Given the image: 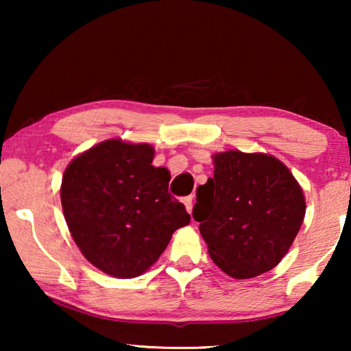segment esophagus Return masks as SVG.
I'll list each match as a JSON object with an SVG mask.
<instances>
[{"instance_id": "obj_1", "label": "esophagus", "mask_w": 351, "mask_h": 351, "mask_svg": "<svg viewBox=\"0 0 351 351\" xmlns=\"http://www.w3.org/2000/svg\"><path fill=\"white\" fill-rule=\"evenodd\" d=\"M184 203H185V208H186V210H189V213L191 214V210H193V196H185L184 198Z\"/></svg>"}]
</instances>
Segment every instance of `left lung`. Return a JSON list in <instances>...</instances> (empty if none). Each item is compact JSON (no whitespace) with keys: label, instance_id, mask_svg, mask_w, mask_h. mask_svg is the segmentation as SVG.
Segmentation results:
<instances>
[{"label":"left lung","instance_id":"1","mask_svg":"<svg viewBox=\"0 0 351 351\" xmlns=\"http://www.w3.org/2000/svg\"><path fill=\"white\" fill-rule=\"evenodd\" d=\"M214 166L193 208L210 258L237 280L270 271L304 222L300 185L280 160L263 153H217Z\"/></svg>","mask_w":351,"mask_h":351}]
</instances>
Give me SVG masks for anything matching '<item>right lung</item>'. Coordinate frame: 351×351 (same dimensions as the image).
<instances>
[{
    "label": "right lung",
    "instance_id": "add662e5",
    "mask_svg": "<svg viewBox=\"0 0 351 351\" xmlns=\"http://www.w3.org/2000/svg\"><path fill=\"white\" fill-rule=\"evenodd\" d=\"M147 143L105 141L64 172L60 201L83 256L107 275L134 278L150 268L172 233L190 223L169 193L171 174L155 167Z\"/></svg>",
    "mask_w": 351,
    "mask_h": 351
}]
</instances>
